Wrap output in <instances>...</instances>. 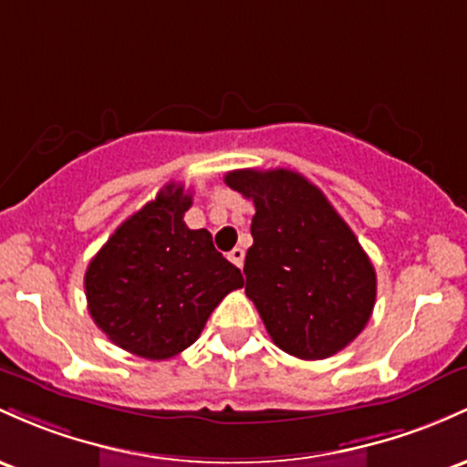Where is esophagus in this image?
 I'll return each instance as SVG.
<instances>
[{
  "instance_id": "obj_1",
  "label": "esophagus",
  "mask_w": 467,
  "mask_h": 467,
  "mask_svg": "<svg viewBox=\"0 0 467 467\" xmlns=\"http://www.w3.org/2000/svg\"><path fill=\"white\" fill-rule=\"evenodd\" d=\"M244 257H245V253H244V248H233L228 253V259L233 261L234 265H239V268H242L244 265Z\"/></svg>"
}]
</instances>
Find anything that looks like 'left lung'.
Instances as JSON below:
<instances>
[{"mask_svg": "<svg viewBox=\"0 0 467 467\" xmlns=\"http://www.w3.org/2000/svg\"><path fill=\"white\" fill-rule=\"evenodd\" d=\"M233 191L253 199L245 295L273 341L306 361L358 337L377 299V273L326 194L295 171H233Z\"/></svg>", "mask_w": 467, "mask_h": 467, "instance_id": "8db88e82", "label": "left lung"}]
</instances>
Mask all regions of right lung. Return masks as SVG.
<instances>
[{
  "label": "right lung",
  "mask_w": 467,
  "mask_h": 467,
  "mask_svg": "<svg viewBox=\"0 0 467 467\" xmlns=\"http://www.w3.org/2000/svg\"><path fill=\"white\" fill-rule=\"evenodd\" d=\"M191 206L182 183H166L86 270L92 321L137 357L159 361L186 350L223 296L244 285L242 270L214 250L213 234L183 222Z\"/></svg>",
  "instance_id": "add662e5"
}]
</instances>
